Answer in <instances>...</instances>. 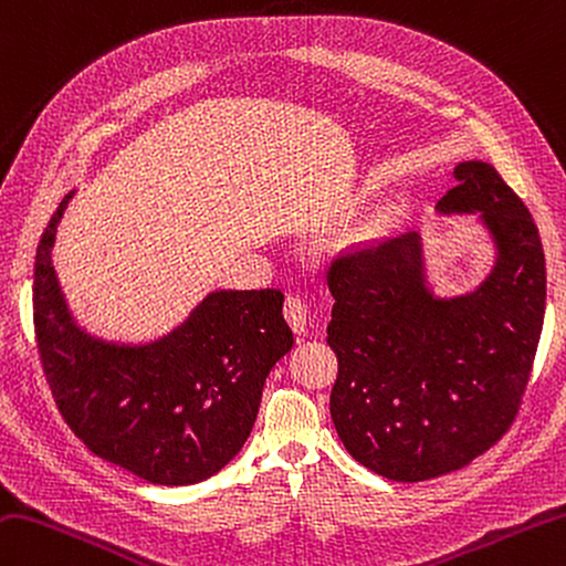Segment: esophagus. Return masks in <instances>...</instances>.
Returning a JSON list of instances; mask_svg holds the SVG:
<instances>
[{"instance_id":"34e87169","label":"esophagus","mask_w":566,"mask_h":566,"mask_svg":"<svg viewBox=\"0 0 566 566\" xmlns=\"http://www.w3.org/2000/svg\"><path fill=\"white\" fill-rule=\"evenodd\" d=\"M284 318L290 321V326L294 328V334H304L308 326V304L302 296H286L284 302Z\"/></svg>"}]
</instances>
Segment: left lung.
Returning a JSON list of instances; mask_svg holds the SVG:
<instances>
[{"label": "left lung", "instance_id": "8db88e82", "mask_svg": "<svg viewBox=\"0 0 566 566\" xmlns=\"http://www.w3.org/2000/svg\"><path fill=\"white\" fill-rule=\"evenodd\" d=\"M441 216H475L495 260L467 294L439 296L419 232L343 254L328 270L331 419L365 469L417 483L463 469L517 415L545 321L547 272L525 203L485 161H461Z\"/></svg>", "mask_w": 566, "mask_h": 566}]
</instances>
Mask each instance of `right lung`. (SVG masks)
<instances>
[{
  "label": "right lung",
  "instance_id": "add662e5",
  "mask_svg": "<svg viewBox=\"0 0 566 566\" xmlns=\"http://www.w3.org/2000/svg\"><path fill=\"white\" fill-rule=\"evenodd\" d=\"M75 191L43 230L33 326L61 415L95 457L157 485L201 483L238 457L276 360L294 346L276 290H216L164 336L125 343L77 324L53 242Z\"/></svg>",
  "mask_w": 566,
  "mask_h": 566
}]
</instances>
